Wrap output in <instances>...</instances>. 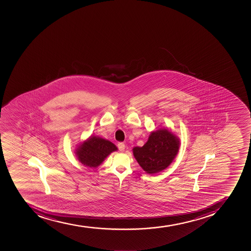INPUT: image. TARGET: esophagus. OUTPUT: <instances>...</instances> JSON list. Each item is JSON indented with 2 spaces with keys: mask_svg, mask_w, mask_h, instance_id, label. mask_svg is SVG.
Returning <instances> with one entry per match:
<instances>
[{
  "mask_svg": "<svg viewBox=\"0 0 251 251\" xmlns=\"http://www.w3.org/2000/svg\"><path fill=\"white\" fill-rule=\"evenodd\" d=\"M118 148H119V150H120V151H121V152H123V151H125V143H123V142H120V143L118 144Z\"/></svg>",
  "mask_w": 251,
  "mask_h": 251,
  "instance_id": "esophagus-1",
  "label": "esophagus"
}]
</instances>
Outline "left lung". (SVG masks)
<instances>
[{"mask_svg": "<svg viewBox=\"0 0 251 251\" xmlns=\"http://www.w3.org/2000/svg\"><path fill=\"white\" fill-rule=\"evenodd\" d=\"M179 141L167 129L152 131L142 147H134V157L148 174H155L166 169L179 151Z\"/></svg>", "mask_w": 251, "mask_h": 251, "instance_id": "left-lung-1", "label": "left lung"}]
</instances>
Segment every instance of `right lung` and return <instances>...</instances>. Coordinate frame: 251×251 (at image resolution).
<instances>
[{
  "label": "right lung",
  "mask_w": 251,
  "mask_h": 251,
  "mask_svg": "<svg viewBox=\"0 0 251 251\" xmlns=\"http://www.w3.org/2000/svg\"><path fill=\"white\" fill-rule=\"evenodd\" d=\"M117 151V147L105 139L90 136L77 149L78 159L89 167H98L110 153Z\"/></svg>",
  "instance_id": "right-lung-1"
}]
</instances>
